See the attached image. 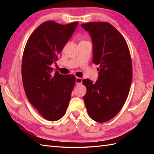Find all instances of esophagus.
I'll return each instance as SVG.
<instances>
[{
  "label": "esophagus",
  "mask_w": 154,
  "mask_h": 154,
  "mask_svg": "<svg viewBox=\"0 0 154 154\" xmlns=\"http://www.w3.org/2000/svg\"><path fill=\"white\" fill-rule=\"evenodd\" d=\"M82 81L83 79L81 78L76 77V79H75V83H76V85H79L82 83Z\"/></svg>",
  "instance_id": "esophagus-1"
}]
</instances>
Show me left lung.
<instances>
[{"label":"left lung","mask_w":154,"mask_h":154,"mask_svg":"<svg viewBox=\"0 0 154 154\" xmlns=\"http://www.w3.org/2000/svg\"><path fill=\"white\" fill-rule=\"evenodd\" d=\"M93 41V62L99 65L96 83L83 81V97L89 116L97 122L112 119L124 106L132 80V59L125 39L109 22H93L81 25Z\"/></svg>","instance_id":"8db88e82"}]
</instances>
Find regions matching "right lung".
Listing matches in <instances>:
<instances>
[{"label":"right lung","mask_w":154,"mask_h":154,"mask_svg":"<svg viewBox=\"0 0 154 154\" xmlns=\"http://www.w3.org/2000/svg\"><path fill=\"white\" fill-rule=\"evenodd\" d=\"M74 22L65 25L53 20L42 23L30 38L23 53L22 78L28 99L45 119L56 121L63 117L75 84L73 75L54 74L51 65L77 26Z\"/></svg>","instance_id":"obj_1"}]
</instances>
